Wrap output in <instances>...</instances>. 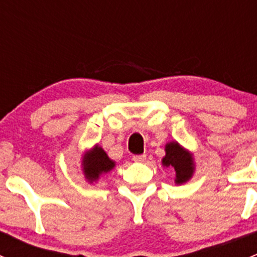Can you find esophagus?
<instances>
[{
  "label": "esophagus",
  "instance_id": "34e87169",
  "mask_svg": "<svg viewBox=\"0 0 257 257\" xmlns=\"http://www.w3.org/2000/svg\"><path fill=\"white\" fill-rule=\"evenodd\" d=\"M147 159V155L145 154H141V155H133V160L134 162H138V163H143Z\"/></svg>",
  "mask_w": 257,
  "mask_h": 257
}]
</instances>
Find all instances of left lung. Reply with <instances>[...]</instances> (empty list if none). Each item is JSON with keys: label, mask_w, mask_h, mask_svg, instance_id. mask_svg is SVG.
Wrapping results in <instances>:
<instances>
[{"label": "left lung", "mask_w": 257, "mask_h": 257, "mask_svg": "<svg viewBox=\"0 0 257 257\" xmlns=\"http://www.w3.org/2000/svg\"><path fill=\"white\" fill-rule=\"evenodd\" d=\"M165 157L163 158V165L164 167H173L177 173L178 184L185 183L191 178L194 172L193 158L186 153L178 143H169L165 147Z\"/></svg>", "instance_id": "1"}]
</instances>
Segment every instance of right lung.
<instances>
[{
    "label": "right lung",
    "instance_id": "right-lung-1",
    "mask_svg": "<svg viewBox=\"0 0 257 257\" xmlns=\"http://www.w3.org/2000/svg\"><path fill=\"white\" fill-rule=\"evenodd\" d=\"M113 168L114 162L108 158V155L100 147H95L85 155L83 170H84L85 178L89 181L95 180L102 173L109 172Z\"/></svg>",
    "mask_w": 257,
    "mask_h": 257
}]
</instances>
